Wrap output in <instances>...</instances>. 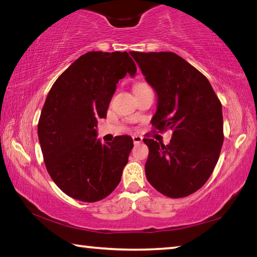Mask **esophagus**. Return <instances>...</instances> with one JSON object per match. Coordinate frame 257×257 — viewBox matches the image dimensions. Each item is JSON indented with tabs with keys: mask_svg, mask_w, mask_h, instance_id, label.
Returning <instances> with one entry per match:
<instances>
[{
	"mask_svg": "<svg viewBox=\"0 0 257 257\" xmlns=\"http://www.w3.org/2000/svg\"><path fill=\"white\" fill-rule=\"evenodd\" d=\"M133 141H134V144H139V143L143 142V137L139 136V135H134Z\"/></svg>",
	"mask_w": 257,
	"mask_h": 257,
	"instance_id": "esophagus-1",
	"label": "esophagus"
}]
</instances>
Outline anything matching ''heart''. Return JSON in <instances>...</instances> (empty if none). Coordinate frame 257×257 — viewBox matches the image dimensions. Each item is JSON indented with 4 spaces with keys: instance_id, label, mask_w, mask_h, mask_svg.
I'll return each instance as SVG.
<instances>
[{
    "instance_id": "1",
    "label": "heart",
    "mask_w": 257,
    "mask_h": 257,
    "mask_svg": "<svg viewBox=\"0 0 257 257\" xmlns=\"http://www.w3.org/2000/svg\"><path fill=\"white\" fill-rule=\"evenodd\" d=\"M141 86H143V85H141ZM137 87H139V86H137ZM137 87H136V88H137Z\"/></svg>"
}]
</instances>
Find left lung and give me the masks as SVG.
Instances as JSON below:
<instances>
[{"mask_svg":"<svg viewBox=\"0 0 257 257\" xmlns=\"http://www.w3.org/2000/svg\"><path fill=\"white\" fill-rule=\"evenodd\" d=\"M158 97L152 124L171 130L168 145L149 146L146 178L161 194L186 197L207 181L223 144L222 106L210 81L172 52H130Z\"/></svg>","mask_w":257,"mask_h":257,"instance_id":"1","label":"left lung"}]
</instances>
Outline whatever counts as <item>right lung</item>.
<instances>
[{
  "mask_svg": "<svg viewBox=\"0 0 257 257\" xmlns=\"http://www.w3.org/2000/svg\"><path fill=\"white\" fill-rule=\"evenodd\" d=\"M127 52H88L52 86L38 121V139L47 171L56 186L78 201L93 203L116 188L134 147L130 136L112 143L97 137L116 84L135 77Z\"/></svg>",
  "mask_w": 257,
  "mask_h": 257,
  "instance_id": "obj_1",
  "label": "right lung"
}]
</instances>
